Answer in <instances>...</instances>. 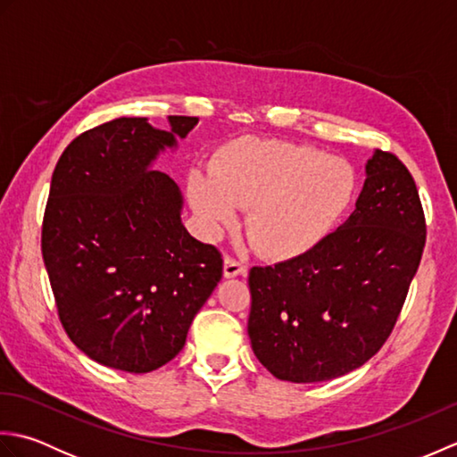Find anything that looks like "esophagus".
Segmentation results:
<instances>
[{
	"label": "esophagus",
	"instance_id": "1",
	"mask_svg": "<svg viewBox=\"0 0 457 457\" xmlns=\"http://www.w3.org/2000/svg\"><path fill=\"white\" fill-rule=\"evenodd\" d=\"M237 275H247V267L234 257H226V261H223V277L234 278Z\"/></svg>",
	"mask_w": 457,
	"mask_h": 457
}]
</instances>
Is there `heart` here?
Returning a JSON list of instances; mask_svg holds the SVG:
<instances>
[{"label": "heart", "mask_w": 457, "mask_h": 457, "mask_svg": "<svg viewBox=\"0 0 457 457\" xmlns=\"http://www.w3.org/2000/svg\"><path fill=\"white\" fill-rule=\"evenodd\" d=\"M188 194L212 234L236 221L237 206H251L249 237L265 255L288 259L312 251L344 220L357 174L306 145L247 139L212 164V177L194 172Z\"/></svg>", "instance_id": "1"}]
</instances>
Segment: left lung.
Returning a JSON list of instances; mask_svg holds the SVG:
<instances>
[{"label":"left lung","instance_id":"1","mask_svg":"<svg viewBox=\"0 0 457 457\" xmlns=\"http://www.w3.org/2000/svg\"><path fill=\"white\" fill-rule=\"evenodd\" d=\"M355 210L312 251L249 270L247 332L280 381L318 383L369 361L420 265L426 220L409 169L375 149Z\"/></svg>","mask_w":457,"mask_h":457}]
</instances>
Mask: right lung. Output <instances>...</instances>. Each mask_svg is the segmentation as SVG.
Here are the masks:
<instances>
[{
  "label": "right lung",
  "instance_id": "1",
  "mask_svg": "<svg viewBox=\"0 0 457 457\" xmlns=\"http://www.w3.org/2000/svg\"><path fill=\"white\" fill-rule=\"evenodd\" d=\"M120 118L79 135L58 159L41 249L58 318L94 361L149 373L177 357L223 273L220 251L182 226V194L151 170L198 118Z\"/></svg>",
  "mask_w": 457,
  "mask_h": 457
}]
</instances>
